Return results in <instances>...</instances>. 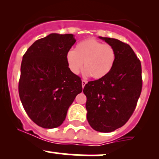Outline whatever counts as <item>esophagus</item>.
I'll return each mask as SVG.
<instances>
[{
  "mask_svg": "<svg viewBox=\"0 0 159 159\" xmlns=\"http://www.w3.org/2000/svg\"><path fill=\"white\" fill-rule=\"evenodd\" d=\"M81 84H82V88H84V86H85V84H87V81H85V80H82V81H81Z\"/></svg>",
  "mask_w": 159,
  "mask_h": 159,
  "instance_id": "esophagus-1",
  "label": "esophagus"
}]
</instances>
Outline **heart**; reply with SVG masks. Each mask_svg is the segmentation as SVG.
Returning a JSON list of instances; mask_svg holds the SVG:
<instances>
[{"mask_svg":"<svg viewBox=\"0 0 159 159\" xmlns=\"http://www.w3.org/2000/svg\"><path fill=\"white\" fill-rule=\"evenodd\" d=\"M66 60L73 74H79L84 62L85 75L98 80L106 77L111 71L116 61V52L109 44L89 38L78 43L75 51H68Z\"/></svg>","mask_w":159,"mask_h":159,"instance_id":"heart-1","label":"heart"}]
</instances>
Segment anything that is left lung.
<instances>
[{
	"mask_svg": "<svg viewBox=\"0 0 159 159\" xmlns=\"http://www.w3.org/2000/svg\"><path fill=\"white\" fill-rule=\"evenodd\" d=\"M99 38L115 48L116 61L106 77L89 81L83 92L87 97L91 127L100 132H111L122 127L135 109L142 92V65L128 44L115 38Z\"/></svg>",
	"mask_w": 159,
	"mask_h": 159,
	"instance_id": "left-lung-1",
	"label": "left lung"
}]
</instances>
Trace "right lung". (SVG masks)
I'll list each match as a JSON object with an SVG mask.
<instances>
[{
  "mask_svg": "<svg viewBox=\"0 0 159 159\" xmlns=\"http://www.w3.org/2000/svg\"><path fill=\"white\" fill-rule=\"evenodd\" d=\"M75 41L71 34H51L37 40L24 54L19 96L29 118L40 127L60 126L82 91L81 78L70 71L66 60Z\"/></svg>",
  "mask_w": 159,
  "mask_h": 159,
  "instance_id": "right-lung-1",
  "label": "right lung"
}]
</instances>
